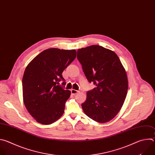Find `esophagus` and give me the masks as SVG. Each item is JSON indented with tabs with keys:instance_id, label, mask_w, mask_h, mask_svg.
Returning a JSON list of instances; mask_svg holds the SVG:
<instances>
[{
	"instance_id": "esophagus-1",
	"label": "esophagus",
	"mask_w": 155,
	"mask_h": 155,
	"mask_svg": "<svg viewBox=\"0 0 155 155\" xmlns=\"http://www.w3.org/2000/svg\"><path fill=\"white\" fill-rule=\"evenodd\" d=\"M78 92H79L78 90H74V89H71V94H73V95H76V94H78Z\"/></svg>"
}]
</instances>
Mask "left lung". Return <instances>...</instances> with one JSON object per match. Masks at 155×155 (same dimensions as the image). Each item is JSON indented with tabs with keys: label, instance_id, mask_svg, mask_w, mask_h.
I'll return each instance as SVG.
<instances>
[{
	"label": "left lung",
	"instance_id": "obj_1",
	"mask_svg": "<svg viewBox=\"0 0 155 155\" xmlns=\"http://www.w3.org/2000/svg\"><path fill=\"white\" fill-rule=\"evenodd\" d=\"M77 58L87 80L97 86L87 91L82 109L95 121L108 122L119 112L127 95L125 69L114 51L98 45L79 49Z\"/></svg>",
	"mask_w": 155,
	"mask_h": 155
}]
</instances>
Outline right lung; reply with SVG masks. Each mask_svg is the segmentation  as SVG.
Here are the masks:
<instances>
[{
  "label": "right lung",
  "instance_id": "add662e5",
  "mask_svg": "<svg viewBox=\"0 0 155 155\" xmlns=\"http://www.w3.org/2000/svg\"><path fill=\"white\" fill-rule=\"evenodd\" d=\"M76 57L74 49H46L27 65L22 78L24 105L37 122L49 125L64 114L71 91L58 84L64 70ZM65 82L62 85H65Z\"/></svg>",
  "mask_w": 155,
  "mask_h": 155
}]
</instances>
